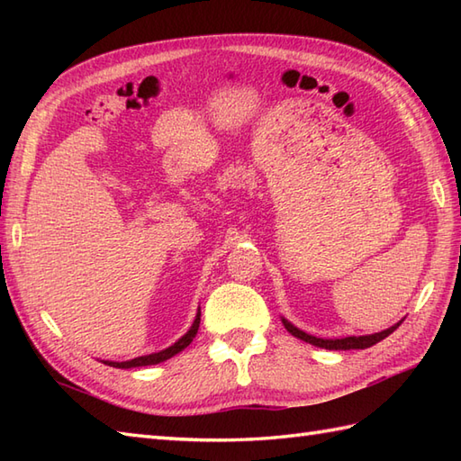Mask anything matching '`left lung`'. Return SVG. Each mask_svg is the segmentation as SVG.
<instances>
[{"instance_id":"8db88e82","label":"left lung","mask_w":461,"mask_h":461,"mask_svg":"<svg viewBox=\"0 0 461 461\" xmlns=\"http://www.w3.org/2000/svg\"><path fill=\"white\" fill-rule=\"evenodd\" d=\"M404 321V319H402ZM402 321H398L396 325H393L390 329H384L380 332H375V335H362V337H345V339H319V337H312L309 332L297 329L293 322H289L287 319L281 317L283 327H285L293 337H297L301 340L309 342L312 347H319V348H327V350H358V348H368L372 345H376L382 339H386L388 335H393V332L402 325Z\"/></svg>"}]
</instances>
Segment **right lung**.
I'll return each mask as SVG.
<instances>
[{
	"instance_id": "1",
	"label": "right lung",
	"mask_w": 461,
	"mask_h": 461,
	"mask_svg": "<svg viewBox=\"0 0 461 461\" xmlns=\"http://www.w3.org/2000/svg\"><path fill=\"white\" fill-rule=\"evenodd\" d=\"M200 315H202V311L198 309V312H195V319L192 322V327L188 329V332H185L182 339L176 340L174 345L168 347V348H164L160 352H152V355L136 357L132 360H124V362H116V360H103V362H104V365H109V366H114V368H139V366H150V365H158V362L168 360V358L178 355V352H182L194 340L195 332H198V329H200Z\"/></svg>"
}]
</instances>
